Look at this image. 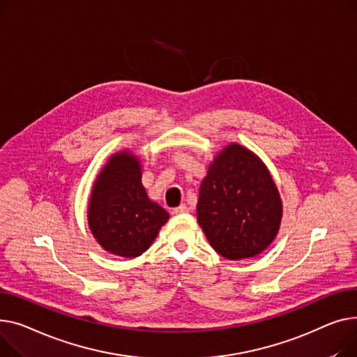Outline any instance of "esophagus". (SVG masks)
Listing matches in <instances>:
<instances>
[{
    "mask_svg": "<svg viewBox=\"0 0 357 357\" xmlns=\"http://www.w3.org/2000/svg\"><path fill=\"white\" fill-rule=\"evenodd\" d=\"M188 212V207L185 204H180L178 207L173 208V215H183V213H187Z\"/></svg>",
    "mask_w": 357,
    "mask_h": 357,
    "instance_id": "esophagus-1",
    "label": "esophagus"
}]
</instances>
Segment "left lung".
<instances>
[{
  "label": "left lung",
  "instance_id": "1",
  "mask_svg": "<svg viewBox=\"0 0 357 357\" xmlns=\"http://www.w3.org/2000/svg\"><path fill=\"white\" fill-rule=\"evenodd\" d=\"M282 218L278 188L258 155L229 144L208 165L197 202V222L219 255L254 258L275 239Z\"/></svg>",
  "mask_w": 357,
  "mask_h": 357
}]
</instances>
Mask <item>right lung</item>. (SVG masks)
I'll use <instances>...</instances> for the list:
<instances>
[{"label":"right lung","instance_id":"obj_1","mask_svg":"<svg viewBox=\"0 0 357 357\" xmlns=\"http://www.w3.org/2000/svg\"><path fill=\"white\" fill-rule=\"evenodd\" d=\"M141 164L130 151L114 154L99 173L91 195L88 222L108 252L135 258L151 246L170 215L150 200L141 183Z\"/></svg>","mask_w":357,"mask_h":357}]
</instances>
